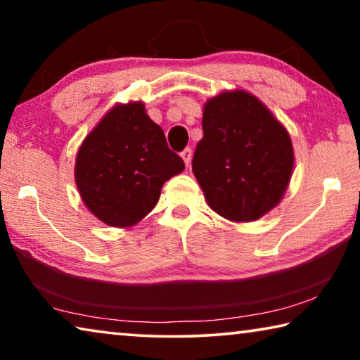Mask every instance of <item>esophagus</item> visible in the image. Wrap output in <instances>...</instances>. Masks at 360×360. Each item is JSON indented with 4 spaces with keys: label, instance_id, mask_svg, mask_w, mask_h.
Wrapping results in <instances>:
<instances>
[{
    "label": "esophagus",
    "instance_id": "1",
    "mask_svg": "<svg viewBox=\"0 0 360 360\" xmlns=\"http://www.w3.org/2000/svg\"><path fill=\"white\" fill-rule=\"evenodd\" d=\"M181 157H182V160H184L186 167H191V163H192V149L187 148V149L182 150Z\"/></svg>",
    "mask_w": 360,
    "mask_h": 360
}]
</instances>
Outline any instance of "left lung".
Masks as SVG:
<instances>
[{"label": "left lung", "mask_w": 360, "mask_h": 360, "mask_svg": "<svg viewBox=\"0 0 360 360\" xmlns=\"http://www.w3.org/2000/svg\"><path fill=\"white\" fill-rule=\"evenodd\" d=\"M192 172L210 208L231 222L257 221L281 202L294 172L289 131L257 96L224 90L203 106Z\"/></svg>", "instance_id": "1"}]
</instances>
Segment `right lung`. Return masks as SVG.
<instances>
[{
	"label": "right lung",
	"instance_id": "add662e5",
	"mask_svg": "<svg viewBox=\"0 0 360 360\" xmlns=\"http://www.w3.org/2000/svg\"><path fill=\"white\" fill-rule=\"evenodd\" d=\"M165 133L143 101L117 103L84 138L75 179L84 205L109 227L130 229L154 210L162 187L182 173Z\"/></svg>",
	"mask_w": 360,
	"mask_h": 360
}]
</instances>
